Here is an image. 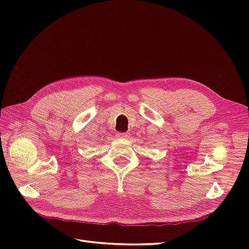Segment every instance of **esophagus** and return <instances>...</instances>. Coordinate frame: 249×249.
Masks as SVG:
<instances>
[{"mask_svg": "<svg viewBox=\"0 0 249 249\" xmlns=\"http://www.w3.org/2000/svg\"><path fill=\"white\" fill-rule=\"evenodd\" d=\"M117 137L120 139H129L130 134L129 133H119V134H117Z\"/></svg>", "mask_w": 249, "mask_h": 249, "instance_id": "esophagus-1", "label": "esophagus"}]
</instances>
